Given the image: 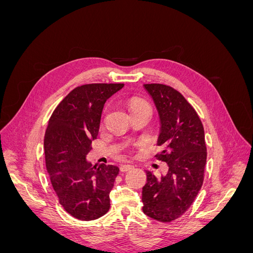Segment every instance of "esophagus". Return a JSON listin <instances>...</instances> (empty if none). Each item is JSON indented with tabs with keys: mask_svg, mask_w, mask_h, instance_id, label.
Instances as JSON below:
<instances>
[{
	"mask_svg": "<svg viewBox=\"0 0 253 253\" xmlns=\"http://www.w3.org/2000/svg\"><path fill=\"white\" fill-rule=\"evenodd\" d=\"M133 169V166H129V165H124L120 167V171L121 172H127L129 170Z\"/></svg>",
	"mask_w": 253,
	"mask_h": 253,
	"instance_id": "1",
	"label": "esophagus"
}]
</instances>
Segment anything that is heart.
Returning <instances> with one entry per match:
<instances>
[{
    "label": "heart",
    "instance_id": "1",
    "mask_svg": "<svg viewBox=\"0 0 253 253\" xmlns=\"http://www.w3.org/2000/svg\"><path fill=\"white\" fill-rule=\"evenodd\" d=\"M128 108H129V111H131V114H134L136 112H139L142 110H150L151 111L150 104L147 101H144V100H142V99L137 98V97L131 98V100H129V102H128Z\"/></svg>",
    "mask_w": 253,
    "mask_h": 253
}]
</instances>
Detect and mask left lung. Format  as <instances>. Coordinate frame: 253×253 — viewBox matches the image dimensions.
<instances>
[{
  "label": "left lung",
  "instance_id": "left-lung-1",
  "mask_svg": "<svg viewBox=\"0 0 253 253\" xmlns=\"http://www.w3.org/2000/svg\"><path fill=\"white\" fill-rule=\"evenodd\" d=\"M157 108L160 134L156 154L167 163L166 176L156 177L147 171L142 188V211L149 217L170 223L185 213L204 182L207 147L202 120L194 108L178 90L166 84H144Z\"/></svg>",
  "mask_w": 253,
  "mask_h": 253
}]
</instances>
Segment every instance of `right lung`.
Instances as JSON below:
<instances>
[{
    "mask_svg": "<svg viewBox=\"0 0 253 253\" xmlns=\"http://www.w3.org/2000/svg\"><path fill=\"white\" fill-rule=\"evenodd\" d=\"M124 83L77 86L52 112L44 137L45 164L60 205L75 218L94 220L110 210L119 168L91 166L86 155L97 138L103 105Z\"/></svg>",
    "mask_w": 253,
    "mask_h": 253,
    "instance_id": "right-lung-1",
    "label": "right lung"
}]
</instances>
